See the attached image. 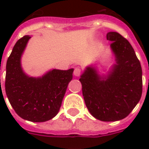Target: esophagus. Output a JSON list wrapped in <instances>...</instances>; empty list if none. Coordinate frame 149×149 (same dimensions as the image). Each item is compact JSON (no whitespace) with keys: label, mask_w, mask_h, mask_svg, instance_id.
<instances>
[{"label":"esophagus","mask_w":149,"mask_h":149,"mask_svg":"<svg viewBox=\"0 0 149 149\" xmlns=\"http://www.w3.org/2000/svg\"><path fill=\"white\" fill-rule=\"evenodd\" d=\"M73 73H74L75 76L77 77H79L80 73H81V69L79 67H76L74 69V71H73Z\"/></svg>","instance_id":"1"}]
</instances>
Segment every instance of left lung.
Here are the masks:
<instances>
[{
  "label": "left lung",
  "mask_w": 149,
  "mask_h": 149,
  "mask_svg": "<svg viewBox=\"0 0 149 149\" xmlns=\"http://www.w3.org/2000/svg\"><path fill=\"white\" fill-rule=\"evenodd\" d=\"M117 64L105 80L88 67L79 81L90 113L102 121H116L126 118L141 99L142 70L134 49L118 32L107 34Z\"/></svg>",
  "instance_id": "8db88e82"
}]
</instances>
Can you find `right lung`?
<instances>
[{
	"label": "right lung",
	"instance_id": "1",
	"mask_svg": "<svg viewBox=\"0 0 149 149\" xmlns=\"http://www.w3.org/2000/svg\"><path fill=\"white\" fill-rule=\"evenodd\" d=\"M29 36L17 40L6 65L5 91L18 116L32 122L53 118L60 109L73 69L53 70L40 78L29 77L21 67V56Z\"/></svg>",
	"mask_w": 149,
	"mask_h": 149
}]
</instances>
